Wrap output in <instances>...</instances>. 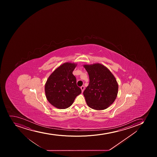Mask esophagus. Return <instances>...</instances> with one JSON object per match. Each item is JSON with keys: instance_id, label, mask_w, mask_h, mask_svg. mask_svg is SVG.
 Listing matches in <instances>:
<instances>
[{"instance_id": "obj_1", "label": "esophagus", "mask_w": 157, "mask_h": 157, "mask_svg": "<svg viewBox=\"0 0 157 157\" xmlns=\"http://www.w3.org/2000/svg\"><path fill=\"white\" fill-rule=\"evenodd\" d=\"M81 90H82V92H83V91H84V86H81Z\"/></svg>"}]
</instances>
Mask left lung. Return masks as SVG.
I'll return each instance as SVG.
<instances>
[{
    "label": "left lung",
    "instance_id": "8db88e82",
    "mask_svg": "<svg viewBox=\"0 0 157 157\" xmlns=\"http://www.w3.org/2000/svg\"><path fill=\"white\" fill-rule=\"evenodd\" d=\"M89 74L90 83L83 92L87 105L95 110H103L116 99L118 84L115 76L101 64H84Z\"/></svg>",
    "mask_w": 157,
    "mask_h": 157
}]
</instances>
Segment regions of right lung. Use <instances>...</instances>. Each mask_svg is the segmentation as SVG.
Listing matches in <instances>:
<instances>
[{
	"label": "right lung",
	"mask_w": 157,
	"mask_h": 157,
	"mask_svg": "<svg viewBox=\"0 0 157 157\" xmlns=\"http://www.w3.org/2000/svg\"><path fill=\"white\" fill-rule=\"evenodd\" d=\"M77 63L65 62L58 67L50 75L45 84L48 101L54 107L65 109L71 105L81 90L76 84L73 71Z\"/></svg>",
	"instance_id": "add662e5"
}]
</instances>
